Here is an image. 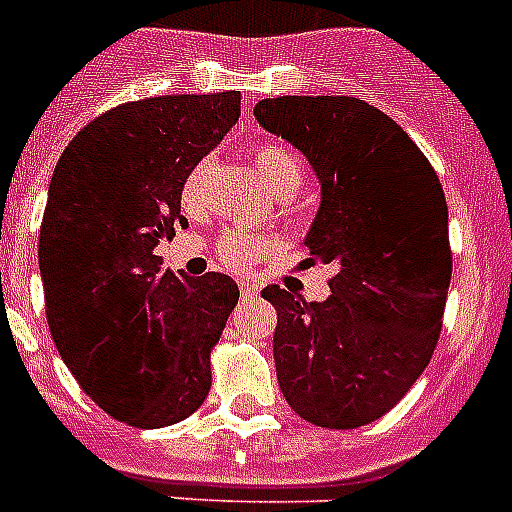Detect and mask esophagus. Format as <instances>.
<instances>
[{"label":"esophagus","mask_w":512,"mask_h":512,"mask_svg":"<svg viewBox=\"0 0 512 512\" xmlns=\"http://www.w3.org/2000/svg\"><path fill=\"white\" fill-rule=\"evenodd\" d=\"M255 294H257V283L239 281V296H242V299H252Z\"/></svg>","instance_id":"34e87169"}]
</instances>
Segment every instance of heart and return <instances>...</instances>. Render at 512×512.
<instances>
[{
    "label": "heart",
    "mask_w": 512,
    "mask_h": 512,
    "mask_svg": "<svg viewBox=\"0 0 512 512\" xmlns=\"http://www.w3.org/2000/svg\"><path fill=\"white\" fill-rule=\"evenodd\" d=\"M252 171L257 174V179L268 187L270 192L276 190L278 184L291 182L299 184L302 179V163L291 156L289 150L276 148V145H263V148L252 150ZM197 190V174H192L184 184V200H192ZM273 247V239L263 234H255V231H226L218 242V255L226 260L229 265H247L252 260L268 252Z\"/></svg>",
    "instance_id": "b5f03b06"
}]
</instances>
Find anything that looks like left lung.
I'll return each mask as SVG.
<instances>
[{
  "instance_id": "1",
  "label": "left lung",
  "mask_w": 512,
  "mask_h": 512,
  "mask_svg": "<svg viewBox=\"0 0 512 512\" xmlns=\"http://www.w3.org/2000/svg\"><path fill=\"white\" fill-rule=\"evenodd\" d=\"M320 182L304 244L336 265L330 296L263 289L278 312L273 359L283 398L328 429L375 422L432 359L453 257L435 169L401 124L351 96H278L255 106Z\"/></svg>"
}]
</instances>
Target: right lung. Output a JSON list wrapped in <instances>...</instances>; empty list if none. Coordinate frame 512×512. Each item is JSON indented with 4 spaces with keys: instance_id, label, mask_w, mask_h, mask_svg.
Instances as JSON below:
<instances>
[{
    "instance_id": "add662e5",
    "label": "right lung",
    "mask_w": 512,
    "mask_h": 512,
    "mask_svg": "<svg viewBox=\"0 0 512 512\" xmlns=\"http://www.w3.org/2000/svg\"><path fill=\"white\" fill-rule=\"evenodd\" d=\"M239 114V90L122 103L72 137L51 176L38 239L51 338L90 401L130 427L182 422L210 390L239 289L223 273L174 276L156 247Z\"/></svg>"
}]
</instances>
